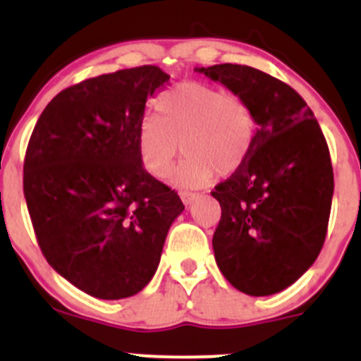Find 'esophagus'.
Wrapping results in <instances>:
<instances>
[{
    "label": "esophagus",
    "mask_w": 361,
    "mask_h": 361,
    "mask_svg": "<svg viewBox=\"0 0 361 361\" xmlns=\"http://www.w3.org/2000/svg\"><path fill=\"white\" fill-rule=\"evenodd\" d=\"M180 197H181V201H183L185 204H190L195 197H197V195L192 194V192H180Z\"/></svg>",
    "instance_id": "esophagus-1"
}]
</instances>
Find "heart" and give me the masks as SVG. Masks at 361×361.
Returning <instances> with one entry per match:
<instances>
[{
	"label": "heart",
	"instance_id": "b5f03b06",
	"mask_svg": "<svg viewBox=\"0 0 361 361\" xmlns=\"http://www.w3.org/2000/svg\"><path fill=\"white\" fill-rule=\"evenodd\" d=\"M155 110L137 127L140 159L152 176H169L180 148L187 157L176 183L183 187L231 176L248 159L257 120L245 97L211 83L181 82L159 97Z\"/></svg>",
	"mask_w": 361,
	"mask_h": 361
}]
</instances>
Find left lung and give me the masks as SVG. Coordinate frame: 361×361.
Segmentation results:
<instances>
[{"mask_svg": "<svg viewBox=\"0 0 361 361\" xmlns=\"http://www.w3.org/2000/svg\"><path fill=\"white\" fill-rule=\"evenodd\" d=\"M197 71L245 97L257 120L246 162L211 192L221 207L214 258L239 292L278 293L325 243L334 195L329 145L307 103L281 80L241 64Z\"/></svg>", "mask_w": 361, "mask_h": 361, "instance_id": "obj_1", "label": "left lung"}]
</instances>
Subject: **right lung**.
Returning a JSON list of instances; mask_svg holds the SVG:
<instances>
[{
	"mask_svg": "<svg viewBox=\"0 0 361 361\" xmlns=\"http://www.w3.org/2000/svg\"><path fill=\"white\" fill-rule=\"evenodd\" d=\"M169 75L140 66L83 80L39 115L24 159V197L50 265L82 292L130 297L154 278L180 195L143 167L137 127Z\"/></svg>",
	"mask_w": 361,
	"mask_h": 361,
	"instance_id": "obj_1",
	"label": "right lung"
}]
</instances>
